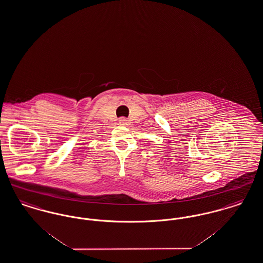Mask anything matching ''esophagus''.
Instances as JSON below:
<instances>
[{
	"label": "esophagus",
	"mask_w": 263,
	"mask_h": 263,
	"mask_svg": "<svg viewBox=\"0 0 263 263\" xmlns=\"http://www.w3.org/2000/svg\"><path fill=\"white\" fill-rule=\"evenodd\" d=\"M119 124L123 126L127 125L128 124V120L126 118H120L119 119Z\"/></svg>",
	"instance_id": "esophagus-1"
}]
</instances>
